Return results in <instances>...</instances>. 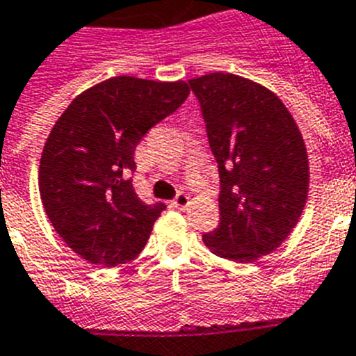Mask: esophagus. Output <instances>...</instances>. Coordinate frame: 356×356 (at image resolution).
I'll use <instances>...</instances> for the list:
<instances>
[{
	"label": "esophagus",
	"instance_id": "34e87169",
	"mask_svg": "<svg viewBox=\"0 0 356 356\" xmlns=\"http://www.w3.org/2000/svg\"><path fill=\"white\" fill-rule=\"evenodd\" d=\"M188 204H190V197H188L186 193H179V195L172 200V206L177 209H184Z\"/></svg>",
	"mask_w": 356,
	"mask_h": 356
}]
</instances>
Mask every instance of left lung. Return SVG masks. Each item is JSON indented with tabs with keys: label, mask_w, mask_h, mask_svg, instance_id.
Returning <instances> with one entry per match:
<instances>
[{
	"label": "left lung",
	"mask_w": 356,
	"mask_h": 356,
	"mask_svg": "<svg viewBox=\"0 0 356 356\" xmlns=\"http://www.w3.org/2000/svg\"><path fill=\"white\" fill-rule=\"evenodd\" d=\"M220 174V224L202 236L213 254L252 264L276 251L308 199L301 131L277 95L216 71L190 80Z\"/></svg>",
	"instance_id": "8db88e82"
}]
</instances>
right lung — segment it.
Instances as JSON below:
<instances>
[{
  "mask_svg": "<svg viewBox=\"0 0 356 356\" xmlns=\"http://www.w3.org/2000/svg\"><path fill=\"white\" fill-rule=\"evenodd\" d=\"M188 82L113 76L80 92L55 122L39 163V193L57 234L92 265L143 251L165 204L138 199L134 150L184 104Z\"/></svg>",
  "mask_w": 356,
  "mask_h": 356,
  "instance_id": "add662e5",
  "label": "right lung"
}]
</instances>
